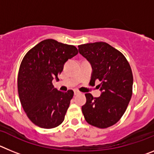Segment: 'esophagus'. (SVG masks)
<instances>
[{
  "label": "esophagus",
  "mask_w": 154,
  "mask_h": 154,
  "mask_svg": "<svg viewBox=\"0 0 154 154\" xmlns=\"http://www.w3.org/2000/svg\"><path fill=\"white\" fill-rule=\"evenodd\" d=\"M74 94L76 96V95H78V94H80V92L78 90H74Z\"/></svg>",
  "instance_id": "34e87169"
}]
</instances>
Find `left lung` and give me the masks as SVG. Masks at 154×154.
Here are the masks:
<instances>
[{
    "mask_svg": "<svg viewBox=\"0 0 154 154\" xmlns=\"http://www.w3.org/2000/svg\"><path fill=\"white\" fill-rule=\"evenodd\" d=\"M79 52L89 61L92 72L89 84L97 85L101 95L94 98L86 93V103L82 106L85 119L98 128L109 127L123 116L133 92V73L126 58L106 42L80 45Z\"/></svg>",
    "mask_w": 154,
    "mask_h": 154,
    "instance_id": "1",
    "label": "left lung"
}]
</instances>
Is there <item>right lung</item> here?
<instances>
[{"mask_svg": "<svg viewBox=\"0 0 154 154\" xmlns=\"http://www.w3.org/2000/svg\"><path fill=\"white\" fill-rule=\"evenodd\" d=\"M77 54L75 46L46 39L24 55L17 76V90L24 112L36 126L51 129L64 121L74 92L58 91L52 80H58L65 62Z\"/></svg>", "mask_w": 154, "mask_h": 154, "instance_id": "obj_1", "label": "right lung"}]
</instances>
